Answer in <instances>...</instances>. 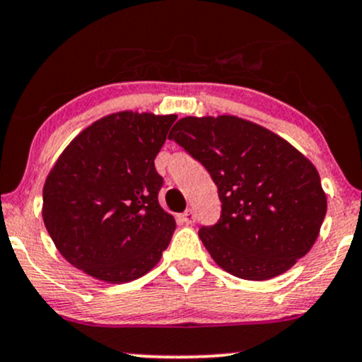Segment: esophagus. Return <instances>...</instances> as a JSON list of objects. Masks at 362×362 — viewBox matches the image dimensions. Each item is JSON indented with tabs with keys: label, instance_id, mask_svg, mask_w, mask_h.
I'll return each instance as SVG.
<instances>
[{
	"label": "esophagus",
	"instance_id": "34e87169",
	"mask_svg": "<svg viewBox=\"0 0 362 362\" xmlns=\"http://www.w3.org/2000/svg\"><path fill=\"white\" fill-rule=\"evenodd\" d=\"M181 219H182V223H186V224H192L196 221V214H194V211L192 209H187V211H185V213H182V216H181Z\"/></svg>",
	"mask_w": 362,
	"mask_h": 362
}]
</instances>
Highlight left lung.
<instances>
[{
    "label": "left lung",
    "mask_w": 362,
    "mask_h": 362,
    "mask_svg": "<svg viewBox=\"0 0 362 362\" xmlns=\"http://www.w3.org/2000/svg\"><path fill=\"white\" fill-rule=\"evenodd\" d=\"M218 186L221 218L199 229L216 264L266 281L306 256L327 201L314 164L273 131L236 116H186L171 129Z\"/></svg>",
    "instance_id": "obj_1"
}]
</instances>
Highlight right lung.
Wrapping results in <instances>:
<instances>
[{
    "mask_svg": "<svg viewBox=\"0 0 362 362\" xmlns=\"http://www.w3.org/2000/svg\"><path fill=\"white\" fill-rule=\"evenodd\" d=\"M176 115L121 111L83 129L43 187V221L61 256L105 283L141 278L176 229L154 168Z\"/></svg>",
    "mask_w": 362,
    "mask_h": 362,
    "instance_id": "1",
    "label": "right lung"
}]
</instances>
